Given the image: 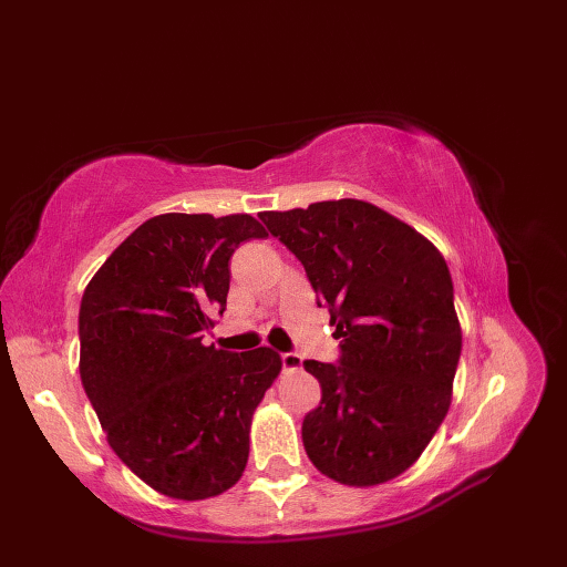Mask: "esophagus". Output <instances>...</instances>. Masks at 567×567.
I'll list each match as a JSON object with an SVG mask.
<instances>
[{"label":"esophagus","mask_w":567,"mask_h":567,"mask_svg":"<svg viewBox=\"0 0 567 567\" xmlns=\"http://www.w3.org/2000/svg\"><path fill=\"white\" fill-rule=\"evenodd\" d=\"M280 361H282V368L285 370H301L303 368V359L296 351H287V353H282L280 355Z\"/></svg>","instance_id":"34e87169"}]
</instances>
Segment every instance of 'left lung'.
Returning a JSON list of instances; mask_svg holds the SVG:
<instances>
[{"label":"left lung","mask_w":567,"mask_h":567,"mask_svg":"<svg viewBox=\"0 0 567 567\" xmlns=\"http://www.w3.org/2000/svg\"><path fill=\"white\" fill-rule=\"evenodd\" d=\"M329 306L340 363L306 361L321 402L303 421L310 462L336 483H389L423 455L453 400L462 329L449 264L423 234L363 199L264 212Z\"/></svg>","instance_id":"obj_1"}]
</instances>
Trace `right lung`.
Listing matches in <instances>:
<instances>
[{"label":"right lung","mask_w":567,"mask_h":567,"mask_svg":"<svg viewBox=\"0 0 567 567\" xmlns=\"http://www.w3.org/2000/svg\"><path fill=\"white\" fill-rule=\"evenodd\" d=\"M266 229L248 214H163L142 223L89 280L80 303V379L110 449L178 501L234 487L252 413L282 370L268 347H206L225 310L229 257Z\"/></svg>","instance_id":"1"}]
</instances>
